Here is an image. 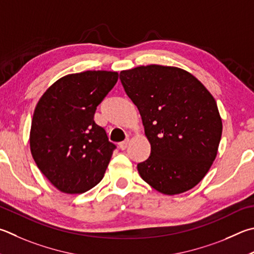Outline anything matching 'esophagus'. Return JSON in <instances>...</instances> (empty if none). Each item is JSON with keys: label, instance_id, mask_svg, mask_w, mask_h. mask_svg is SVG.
<instances>
[{"label": "esophagus", "instance_id": "34e87169", "mask_svg": "<svg viewBox=\"0 0 254 254\" xmlns=\"http://www.w3.org/2000/svg\"><path fill=\"white\" fill-rule=\"evenodd\" d=\"M127 144H128V139L120 143L119 146H120V149H121V150H126L127 147Z\"/></svg>", "mask_w": 254, "mask_h": 254}]
</instances>
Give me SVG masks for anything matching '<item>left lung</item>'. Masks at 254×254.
Returning a JSON list of instances; mask_svg holds the SVG:
<instances>
[{
	"mask_svg": "<svg viewBox=\"0 0 254 254\" xmlns=\"http://www.w3.org/2000/svg\"><path fill=\"white\" fill-rule=\"evenodd\" d=\"M126 93L139 109L151 155L141 178L163 194L191 190L218 153L222 120L213 96L191 73L151 64L121 71Z\"/></svg>",
	"mask_w": 254,
	"mask_h": 254,
	"instance_id": "obj_1",
	"label": "left lung"
}]
</instances>
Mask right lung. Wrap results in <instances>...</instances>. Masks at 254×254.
Masks as SVG:
<instances>
[{"label":"right lung","mask_w":254,"mask_h":254,"mask_svg":"<svg viewBox=\"0 0 254 254\" xmlns=\"http://www.w3.org/2000/svg\"><path fill=\"white\" fill-rule=\"evenodd\" d=\"M118 79V72L111 71L68 74L54 82L36 104L31 153L61 192L84 193L103 179L115 145L94 122V113Z\"/></svg>","instance_id":"add662e5"}]
</instances>
